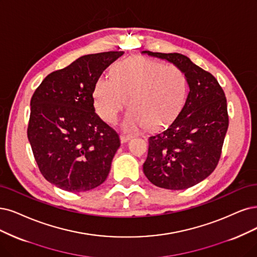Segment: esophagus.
Masks as SVG:
<instances>
[{"label":"esophagus","instance_id":"1","mask_svg":"<svg viewBox=\"0 0 257 257\" xmlns=\"http://www.w3.org/2000/svg\"><path fill=\"white\" fill-rule=\"evenodd\" d=\"M119 140H120V143L121 144H125V143H127V142H129L131 140V138L128 137V136L121 135V136H119Z\"/></svg>","mask_w":257,"mask_h":257}]
</instances>
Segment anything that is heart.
I'll list each match as a JSON object with an SVG mask.
<instances>
[{"mask_svg":"<svg viewBox=\"0 0 257 257\" xmlns=\"http://www.w3.org/2000/svg\"><path fill=\"white\" fill-rule=\"evenodd\" d=\"M186 94L184 73L174 64L131 57L114 64L111 78L100 76L93 90L94 108L109 123L116 122L127 100L131 108L121 127L128 134L158 129L181 110Z\"/></svg>","mask_w":257,"mask_h":257,"instance_id":"heart-1","label":"heart"}]
</instances>
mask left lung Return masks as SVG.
I'll return each mask as SVG.
<instances>
[{
    "mask_svg": "<svg viewBox=\"0 0 257 257\" xmlns=\"http://www.w3.org/2000/svg\"><path fill=\"white\" fill-rule=\"evenodd\" d=\"M181 70L188 84L182 109L169 126L151 136L143 172L156 186L186 189L216 168L229 127L226 98L214 76L178 53L142 52Z\"/></svg>",
    "mask_w": 257,
    "mask_h": 257,
    "instance_id": "obj_1",
    "label": "left lung"
}]
</instances>
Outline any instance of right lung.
Returning <instances> with one entry per match:
<instances>
[{"label": "right lung", "mask_w": 257, "mask_h": 257, "mask_svg": "<svg viewBox=\"0 0 257 257\" xmlns=\"http://www.w3.org/2000/svg\"><path fill=\"white\" fill-rule=\"evenodd\" d=\"M122 54L84 55L47 75L31 99L27 138L35 160L47 181L63 191H90L109 175L119 138L95 113L93 90Z\"/></svg>", "instance_id": "obj_1"}]
</instances>
